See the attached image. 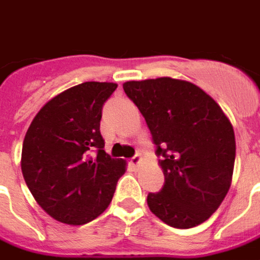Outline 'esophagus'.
Wrapping results in <instances>:
<instances>
[{
    "instance_id": "1",
    "label": "esophagus",
    "mask_w": 260,
    "mask_h": 260,
    "mask_svg": "<svg viewBox=\"0 0 260 260\" xmlns=\"http://www.w3.org/2000/svg\"><path fill=\"white\" fill-rule=\"evenodd\" d=\"M129 164L132 166V167H135L136 169V167L141 164V154H135V156L129 160Z\"/></svg>"
}]
</instances>
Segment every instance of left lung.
Returning a JSON list of instances; mask_svg holds the SVG:
<instances>
[{
    "mask_svg": "<svg viewBox=\"0 0 260 260\" xmlns=\"http://www.w3.org/2000/svg\"><path fill=\"white\" fill-rule=\"evenodd\" d=\"M124 91L145 117L164 173V185L147 205L175 229L199 225L216 212L231 185L233 125L201 87L157 78L125 82Z\"/></svg>",
    "mask_w": 260,
    "mask_h": 260,
    "instance_id": "1",
    "label": "left lung"
}]
</instances>
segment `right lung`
<instances>
[{
    "instance_id": "obj_1",
    "label": "right lung",
    "mask_w": 260,
    "mask_h": 260,
    "mask_svg": "<svg viewBox=\"0 0 260 260\" xmlns=\"http://www.w3.org/2000/svg\"><path fill=\"white\" fill-rule=\"evenodd\" d=\"M115 83L85 82L59 93L37 113L22 146V174L43 210L80 225L113 199L125 161L104 152L100 121Z\"/></svg>"
}]
</instances>
